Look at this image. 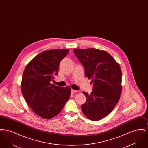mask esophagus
Instances as JSON below:
<instances>
[{
    "label": "esophagus",
    "mask_w": 148,
    "mask_h": 148,
    "mask_svg": "<svg viewBox=\"0 0 148 148\" xmlns=\"http://www.w3.org/2000/svg\"><path fill=\"white\" fill-rule=\"evenodd\" d=\"M77 90H74V89H71V92L72 93V94H74V93H75V92H77Z\"/></svg>",
    "instance_id": "34e87169"
}]
</instances>
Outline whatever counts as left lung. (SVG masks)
<instances>
[{"mask_svg": "<svg viewBox=\"0 0 148 148\" xmlns=\"http://www.w3.org/2000/svg\"><path fill=\"white\" fill-rule=\"evenodd\" d=\"M84 68L85 76L92 79L90 94L83 92L86 102L81 106L85 115L98 121L106 116L117 104L122 91V73L119 64L104 50L95 48L74 49Z\"/></svg>", "mask_w": 148, "mask_h": 148, "instance_id": "8db88e82", "label": "left lung"}]
</instances>
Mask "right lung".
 I'll return each mask as SVG.
<instances>
[{
	"instance_id": "right-lung-1",
	"label": "right lung",
	"mask_w": 148,
	"mask_h": 148,
	"mask_svg": "<svg viewBox=\"0 0 148 148\" xmlns=\"http://www.w3.org/2000/svg\"><path fill=\"white\" fill-rule=\"evenodd\" d=\"M68 52V49L44 51L27 64L23 72L22 94L32 110L42 118L56 116L70 98L69 86L50 83L53 76L58 74L59 63Z\"/></svg>"
}]
</instances>
